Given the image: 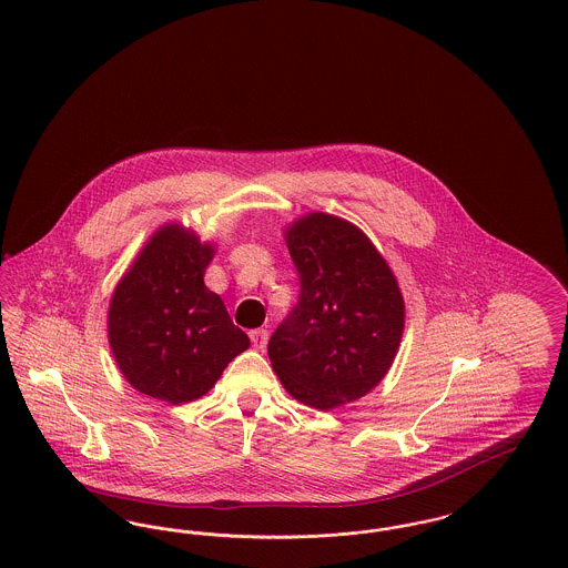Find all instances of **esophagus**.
I'll return each mask as SVG.
<instances>
[{"instance_id": "esophagus-1", "label": "esophagus", "mask_w": 568, "mask_h": 568, "mask_svg": "<svg viewBox=\"0 0 568 568\" xmlns=\"http://www.w3.org/2000/svg\"><path fill=\"white\" fill-rule=\"evenodd\" d=\"M248 336H251V343H253V347L257 352L266 349V345H268V329H253V332H248Z\"/></svg>"}]
</instances>
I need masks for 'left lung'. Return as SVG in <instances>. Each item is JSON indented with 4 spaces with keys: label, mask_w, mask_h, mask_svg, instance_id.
<instances>
[{
    "label": "left lung",
    "mask_w": 568,
    "mask_h": 568,
    "mask_svg": "<svg viewBox=\"0 0 568 568\" xmlns=\"http://www.w3.org/2000/svg\"><path fill=\"white\" fill-rule=\"evenodd\" d=\"M300 297L268 355L287 394L329 410L366 396L394 364L405 329L398 281L347 219L308 213L285 230Z\"/></svg>",
    "instance_id": "left-lung-1"
}]
</instances>
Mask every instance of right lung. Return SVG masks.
<instances>
[{
  "instance_id": "add662e5",
  "label": "right lung",
  "mask_w": 568,
  "mask_h": 568,
  "mask_svg": "<svg viewBox=\"0 0 568 568\" xmlns=\"http://www.w3.org/2000/svg\"><path fill=\"white\" fill-rule=\"evenodd\" d=\"M215 246L181 223L162 225L116 283L109 343L125 381L151 398L183 405L204 396L251 341L204 285Z\"/></svg>"
}]
</instances>
